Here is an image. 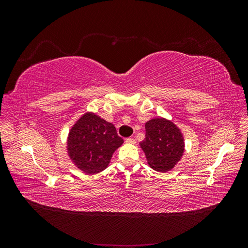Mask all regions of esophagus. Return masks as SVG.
<instances>
[{
  "label": "esophagus",
  "mask_w": 248,
  "mask_h": 248,
  "mask_svg": "<svg viewBox=\"0 0 248 248\" xmlns=\"http://www.w3.org/2000/svg\"><path fill=\"white\" fill-rule=\"evenodd\" d=\"M125 141L127 142V144H136V140L132 139V138H127L125 140Z\"/></svg>",
  "instance_id": "obj_1"
}]
</instances>
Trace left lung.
I'll use <instances>...</instances> for the list:
<instances>
[{"instance_id": "1", "label": "left lung", "mask_w": 248, "mask_h": 248, "mask_svg": "<svg viewBox=\"0 0 248 248\" xmlns=\"http://www.w3.org/2000/svg\"><path fill=\"white\" fill-rule=\"evenodd\" d=\"M146 138L140 142L148 164L157 171H168L181 159L184 139L178 127L169 120L155 118L145 125Z\"/></svg>"}]
</instances>
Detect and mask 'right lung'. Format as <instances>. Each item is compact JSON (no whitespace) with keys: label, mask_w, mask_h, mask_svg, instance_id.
Here are the masks:
<instances>
[{"label":"right lung","mask_w":248,"mask_h":248,"mask_svg":"<svg viewBox=\"0 0 248 248\" xmlns=\"http://www.w3.org/2000/svg\"><path fill=\"white\" fill-rule=\"evenodd\" d=\"M123 144L115 126L92 112L81 116L69 131L67 150L70 159L86 174L107 169L116 150Z\"/></svg>","instance_id":"1"}]
</instances>
